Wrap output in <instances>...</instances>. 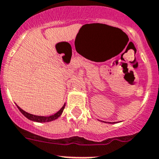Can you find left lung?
<instances>
[{
  "instance_id": "obj_1",
  "label": "left lung",
  "mask_w": 159,
  "mask_h": 159,
  "mask_svg": "<svg viewBox=\"0 0 159 159\" xmlns=\"http://www.w3.org/2000/svg\"><path fill=\"white\" fill-rule=\"evenodd\" d=\"M103 122H106V121H103ZM107 123H111V124H115L116 122H107Z\"/></svg>"
}]
</instances>
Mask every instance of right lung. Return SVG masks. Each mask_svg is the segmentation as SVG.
<instances>
[{
	"instance_id": "1",
	"label": "right lung",
	"mask_w": 159,
	"mask_h": 159,
	"mask_svg": "<svg viewBox=\"0 0 159 159\" xmlns=\"http://www.w3.org/2000/svg\"><path fill=\"white\" fill-rule=\"evenodd\" d=\"M65 105L66 104H64L63 107H62L61 109L59 110L57 113H56L53 115H50V116H38V115H32V114L27 113V112H26L25 111H23V109H21L19 106H17V107L19 108L20 112H21V113L23 114L26 118H28V119L30 120V121H36V122H48V121H52L57 119V118L62 115L63 110H64L65 108Z\"/></svg>"
}]
</instances>
